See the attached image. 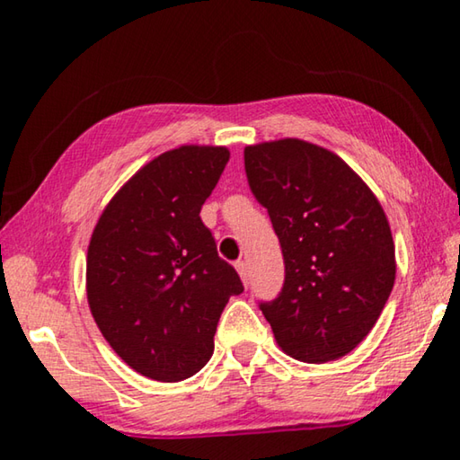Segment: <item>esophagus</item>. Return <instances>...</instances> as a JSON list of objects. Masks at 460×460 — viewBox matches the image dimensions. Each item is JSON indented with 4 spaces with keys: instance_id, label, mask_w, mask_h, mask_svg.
I'll return each mask as SVG.
<instances>
[{
    "instance_id": "1",
    "label": "esophagus",
    "mask_w": 460,
    "mask_h": 460,
    "mask_svg": "<svg viewBox=\"0 0 460 460\" xmlns=\"http://www.w3.org/2000/svg\"><path fill=\"white\" fill-rule=\"evenodd\" d=\"M235 268H237V271H239L241 279H243V284L249 286V266H247V261H237Z\"/></svg>"
}]
</instances>
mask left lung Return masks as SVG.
<instances>
[{
  "label": "left lung",
  "instance_id": "left-lung-1",
  "mask_svg": "<svg viewBox=\"0 0 460 460\" xmlns=\"http://www.w3.org/2000/svg\"><path fill=\"white\" fill-rule=\"evenodd\" d=\"M243 158L286 268L282 290L260 310L294 359L345 357L376 326L394 288L395 247L384 208L321 146L288 137L247 146Z\"/></svg>",
  "mask_w": 460,
  "mask_h": 460
}]
</instances>
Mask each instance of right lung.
Instances as JSON below:
<instances>
[{
	"mask_svg": "<svg viewBox=\"0 0 460 460\" xmlns=\"http://www.w3.org/2000/svg\"><path fill=\"white\" fill-rule=\"evenodd\" d=\"M227 162V147L164 152L131 176L93 231V318L113 351L150 379L182 381L205 367L225 305L243 292L200 221Z\"/></svg>",
	"mask_w": 460,
	"mask_h": 460,
	"instance_id": "right-lung-1",
	"label": "right lung"
}]
</instances>
